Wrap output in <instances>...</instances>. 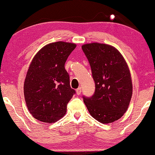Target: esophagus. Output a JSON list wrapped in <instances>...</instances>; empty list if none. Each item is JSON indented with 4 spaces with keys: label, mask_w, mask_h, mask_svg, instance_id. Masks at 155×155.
Listing matches in <instances>:
<instances>
[{
    "label": "esophagus",
    "mask_w": 155,
    "mask_h": 155,
    "mask_svg": "<svg viewBox=\"0 0 155 155\" xmlns=\"http://www.w3.org/2000/svg\"><path fill=\"white\" fill-rule=\"evenodd\" d=\"M81 87H79L77 89V90H76V94H77V95H80V94H81Z\"/></svg>",
    "instance_id": "obj_1"
}]
</instances>
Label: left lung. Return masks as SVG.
I'll list each match as a JSON object with an SVG mask.
<instances>
[{"instance_id":"left-lung-1","label":"left lung","mask_w":155,"mask_h":155,"mask_svg":"<svg viewBox=\"0 0 155 155\" xmlns=\"http://www.w3.org/2000/svg\"><path fill=\"white\" fill-rule=\"evenodd\" d=\"M81 49L91 67L95 90L83 96L91 116L103 124L118 120L128 108L133 84L128 65L115 47L105 44H84Z\"/></svg>"}]
</instances>
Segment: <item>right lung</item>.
Masks as SVG:
<instances>
[{
	"label": "right lung",
	"instance_id": "add662e5",
	"mask_svg": "<svg viewBox=\"0 0 155 155\" xmlns=\"http://www.w3.org/2000/svg\"><path fill=\"white\" fill-rule=\"evenodd\" d=\"M76 45L58 41L44 46L32 60L24 83L28 111L41 122L53 123L64 117L76 93L65 63Z\"/></svg>",
	"mask_w": 155,
	"mask_h": 155
}]
</instances>
